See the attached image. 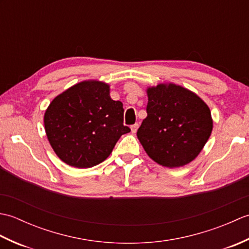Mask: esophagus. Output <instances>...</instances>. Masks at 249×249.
<instances>
[{
	"instance_id": "34e87169",
	"label": "esophagus",
	"mask_w": 249,
	"mask_h": 249,
	"mask_svg": "<svg viewBox=\"0 0 249 249\" xmlns=\"http://www.w3.org/2000/svg\"><path fill=\"white\" fill-rule=\"evenodd\" d=\"M138 127H139V125H138V124H134V125H131V126H130L131 133H133V134H135V133H136V131H137V129H138Z\"/></svg>"
}]
</instances>
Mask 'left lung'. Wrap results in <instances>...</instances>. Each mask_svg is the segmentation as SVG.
Segmentation results:
<instances>
[{
    "instance_id": "obj_1",
    "label": "left lung",
    "mask_w": 249,
    "mask_h": 249,
    "mask_svg": "<svg viewBox=\"0 0 249 249\" xmlns=\"http://www.w3.org/2000/svg\"><path fill=\"white\" fill-rule=\"evenodd\" d=\"M147 116L137 136L153 160L177 168L198 156L213 129L211 111L189 89L173 83L147 89Z\"/></svg>"
}]
</instances>
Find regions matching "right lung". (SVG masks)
<instances>
[{
    "label": "right lung",
    "instance_id": "add662e5",
    "mask_svg": "<svg viewBox=\"0 0 249 249\" xmlns=\"http://www.w3.org/2000/svg\"><path fill=\"white\" fill-rule=\"evenodd\" d=\"M109 91L104 82L83 81L56 96L46 110L47 138L67 165H98L111 154L120 137L130 131L123 124V104L111 99Z\"/></svg>",
    "mask_w": 249,
    "mask_h": 249
}]
</instances>
